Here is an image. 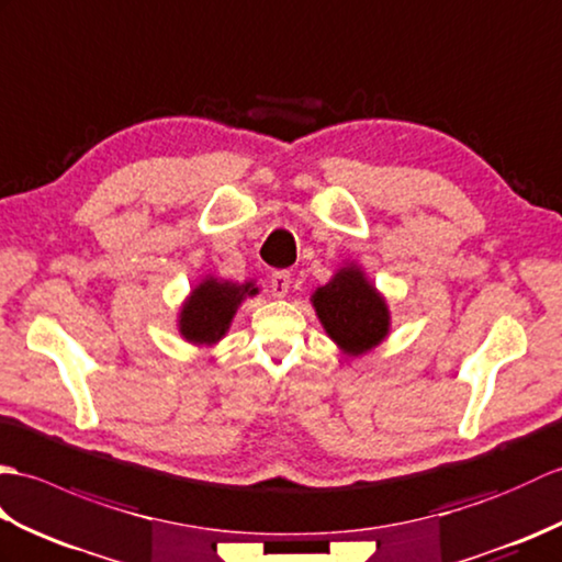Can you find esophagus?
<instances>
[{
	"label": "esophagus",
	"instance_id": "esophagus-1",
	"mask_svg": "<svg viewBox=\"0 0 562 562\" xmlns=\"http://www.w3.org/2000/svg\"><path fill=\"white\" fill-rule=\"evenodd\" d=\"M269 289L273 297H283L291 289V273L289 271H273L269 279Z\"/></svg>",
	"mask_w": 562,
	"mask_h": 562
}]
</instances>
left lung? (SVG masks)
Returning a JSON list of instances; mask_svg holds the SVG:
<instances>
[{
    "label": "left lung",
    "mask_w": 562,
    "mask_h": 562,
    "mask_svg": "<svg viewBox=\"0 0 562 562\" xmlns=\"http://www.w3.org/2000/svg\"><path fill=\"white\" fill-rule=\"evenodd\" d=\"M313 303L324 329L346 353L370 351L390 329L384 301L356 267L341 269L327 285L317 289Z\"/></svg>",
    "instance_id": "1"
}]
</instances>
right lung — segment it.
<instances>
[{
  "instance_id": "1",
  "label": "right lung",
  "mask_w": 562,
  "mask_h": 562,
  "mask_svg": "<svg viewBox=\"0 0 562 562\" xmlns=\"http://www.w3.org/2000/svg\"><path fill=\"white\" fill-rule=\"evenodd\" d=\"M255 283H231L206 279L192 291L180 313V331L192 344H214L226 334L228 324L245 295H255Z\"/></svg>"
}]
</instances>
